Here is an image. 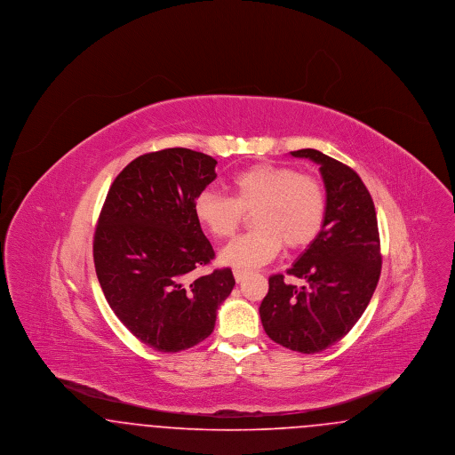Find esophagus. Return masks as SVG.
<instances>
[{"mask_svg": "<svg viewBox=\"0 0 455 455\" xmlns=\"http://www.w3.org/2000/svg\"><path fill=\"white\" fill-rule=\"evenodd\" d=\"M247 271H243V269H234V276H235V282L240 283L243 282L245 278H247Z\"/></svg>", "mask_w": 455, "mask_h": 455, "instance_id": "esophagus-1", "label": "esophagus"}]
</instances>
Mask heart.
I'll return each mask as SVG.
<instances>
[{
    "mask_svg": "<svg viewBox=\"0 0 455 455\" xmlns=\"http://www.w3.org/2000/svg\"><path fill=\"white\" fill-rule=\"evenodd\" d=\"M230 196L204 189L195 199L197 223L215 238L235 234L245 213L258 227L221 249L220 260L235 269H254L275 259L283 243L303 249L321 235L327 197L317 177L288 165L258 164L230 179Z\"/></svg>",
    "mask_w": 455,
    "mask_h": 455,
    "instance_id": "obj_1",
    "label": "heart"
}]
</instances>
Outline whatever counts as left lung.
<instances>
[{
	"mask_svg": "<svg viewBox=\"0 0 455 455\" xmlns=\"http://www.w3.org/2000/svg\"><path fill=\"white\" fill-rule=\"evenodd\" d=\"M319 165L325 186L324 228L286 271L305 286L269 278L260 323L278 345L319 353L345 338L358 323L377 288L382 267L375 206L351 167L319 150L290 152Z\"/></svg>",
	"mask_w": 455,
	"mask_h": 455,
	"instance_id": "1",
	"label": "left lung"
}]
</instances>
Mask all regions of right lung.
I'll list each match as a JSON object with an SVG mask.
<instances>
[{
    "instance_id": "add662e5",
    "label": "right lung",
    "mask_w": 455,
    "mask_h": 455,
    "mask_svg": "<svg viewBox=\"0 0 455 455\" xmlns=\"http://www.w3.org/2000/svg\"><path fill=\"white\" fill-rule=\"evenodd\" d=\"M215 167L213 156L188 148L134 158L112 182L95 228L106 300L132 336L162 353L206 339L235 286L230 267L191 278L215 258L193 208L217 179Z\"/></svg>"
}]
</instances>
